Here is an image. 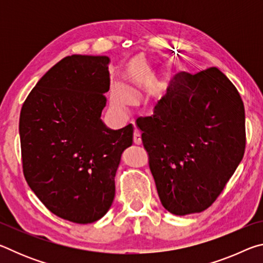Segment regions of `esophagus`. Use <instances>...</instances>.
<instances>
[{"label": "esophagus", "mask_w": 263, "mask_h": 263, "mask_svg": "<svg viewBox=\"0 0 263 263\" xmlns=\"http://www.w3.org/2000/svg\"><path fill=\"white\" fill-rule=\"evenodd\" d=\"M133 142H135L136 145L141 144V133L138 128H135V132H133Z\"/></svg>", "instance_id": "1"}]
</instances>
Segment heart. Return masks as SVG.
Segmentation results:
<instances>
[{
	"instance_id": "heart-1",
	"label": "heart",
	"mask_w": 263,
	"mask_h": 263,
	"mask_svg": "<svg viewBox=\"0 0 263 263\" xmlns=\"http://www.w3.org/2000/svg\"><path fill=\"white\" fill-rule=\"evenodd\" d=\"M131 102H132V96L125 88L119 86L114 89L112 103L116 106L124 108V106H127L128 104H131Z\"/></svg>"
}]
</instances>
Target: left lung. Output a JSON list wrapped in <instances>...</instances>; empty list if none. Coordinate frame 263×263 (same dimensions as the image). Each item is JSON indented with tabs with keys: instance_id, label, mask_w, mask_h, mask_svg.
Returning a JSON list of instances; mask_svg holds the SVG:
<instances>
[{
	"instance_id": "1",
	"label": "left lung",
	"mask_w": 263,
	"mask_h": 263,
	"mask_svg": "<svg viewBox=\"0 0 263 263\" xmlns=\"http://www.w3.org/2000/svg\"><path fill=\"white\" fill-rule=\"evenodd\" d=\"M137 124L160 201L173 215L212 205L243 157L242 100L216 67L177 75L153 116Z\"/></svg>"
}]
</instances>
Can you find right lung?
I'll return each instance as SVG.
<instances>
[{
	"label": "right lung",
	"mask_w": 263,
	"mask_h": 263,
	"mask_svg": "<svg viewBox=\"0 0 263 263\" xmlns=\"http://www.w3.org/2000/svg\"><path fill=\"white\" fill-rule=\"evenodd\" d=\"M105 55L66 57L26 97L21 110L22 162L31 190L62 219L90 224L115 197V176L133 126L102 122L110 89Z\"/></svg>",
	"instance_id": "1"
}]
</instances>
